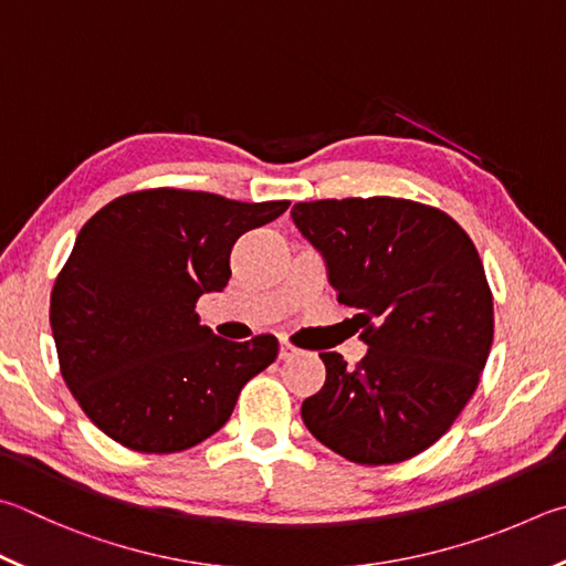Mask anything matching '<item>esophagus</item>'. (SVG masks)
<instances>
[{"label": "esophagus", "mask_w": 566, "mask_h": 566, "mask_svg": "<svg viewBox=\"0 0 566 566\" xmlns=\"http://www.w3.org/2000/svg\"><path fill=\"white\" fill-rule=\"evenodd\" d=\"M302 352H300V348H296V346H292L290 342H284V338H282V344H280V358H282V361H290V358H294V356H300Z\"/></svg>", "instance_id": "1"}]
</instances>
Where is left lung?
<instances>
[{"label":"left lung","mask_w":566,"mask_h":566,"mask_svg":"<svg viewBox=\"0 0 566 566\" xmlns=\"http://www.w3.org/2000/svg\"><path fill=\"white\" fill-rule=\"evenodd\" d=\"M292 220L368 344L356 368L318 354L326 384L302 403L304 426L358 465L423 453L475 394L492 346L475 244L450 214L403 198L296 202Z\"/></svg>","instance_id":"8db88e82"}]
</instances>
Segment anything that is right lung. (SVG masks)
<instances>
[{"instance_id":"right-lung-1","label":"right lung","mask_w":566,"mask_h":566,"mask_svg":"<svg viewBox=\"0 0 566 566\" xmlns=\"http://www.w3.org/2000/svg\"><path fill=\"white\" fill-rule=\"evenodd\" d=\"M286 208L156 188L120 195L81 228L51 290L49 322L61 376L91 423L158 455L228 423L280 342L214 336L195 304L228 286L234 242Z\"/></svg>"}]
</instances>
